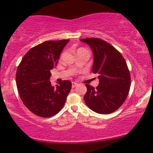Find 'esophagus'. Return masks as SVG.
I'll list each match as a JSON object with an SVG mask.
<instances>
[{"instance_id": "esophagus-1", "label": "esophagus", "mask_w": 153, "mask_h": 153, "mask_svg": "<svg viewBox=\"0 0 153 153\" xmlns=\"http://www.w3.org/2000/svg\"><path fill=\"white\" fill-rule=\"evenodd\" d=\"M78 83H76V82H72V88H75V87H76V86H78Z\"/></svg>"}]
</instances>
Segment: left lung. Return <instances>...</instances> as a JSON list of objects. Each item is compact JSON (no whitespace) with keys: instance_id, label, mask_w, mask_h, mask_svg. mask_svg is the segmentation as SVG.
<instances>
[{"instance_id":"8db88e82","label":"left lung","mask_w":153,"mask_h":153,"mask_svg":"<svg viewBox=\"0 0 153 153\" xmlns=\"http://www.w3.org/2000/svg\"><path fill=\"white\" fill-rule=\"evenodd\" d=\"M80 40L92 50V71L99 75L100 79L96 88L86 84L85 104L97 113H113L122 106L130 91V74L126 61L119 51L105 40L92 37Z\"/></svg>"}]
</instances>
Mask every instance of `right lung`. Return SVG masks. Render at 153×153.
I'll return each mask as SVG.
<instances>
[{
  "label": "right lung",
  "instance_id": "right-lung-1",
  "mask_svg": "<svg viewBox=\"0 0 153 153\" xmlns=\"http://www.w3.org/2000/svg\"><path fill=\"white\" fill-rule=\"evenodd\" d=\"M69 40L45 41L33 47L18 65L16 84L19 95L30 111L40 117L54 116L64 106L71 82L63 80L56 87L50 82L52 70Z\"/></svg>",
  "mask_w": 153,
  "mask_h": 153
}]
</instances>
